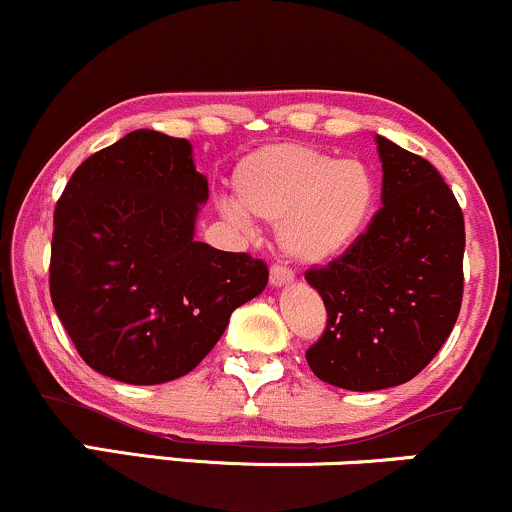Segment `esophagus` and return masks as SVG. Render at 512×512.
<instances>
[{
	"label": "esophagus",
	"mask_w": 512,
	"mask_h": 512,
	"mask_svg": "<svg viewBox=\"0 0 512 512\" xmlns=\"http://www.w3.org/2000/svg\"><path fill=\"white\" fill-rule=\"evenodd\" d=\"M294 282V275L290 268L285 266H270V285L273 287H290Z\"/></svg>",
	"instance_id": "1"
}]
</instances>
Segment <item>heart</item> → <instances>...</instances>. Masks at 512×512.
<instances>
[{"label":"heart","mask_w":512,"mask_h":512,"mask_svg":"<svg viewBox=\"0 0 512 512\" xmlns=\"http://www.w3.org/2000/svg\"><path fill=\"white\" fill-rule=\"evenodd\" d=\"M237 201L222 203L234 227L275 225L278 249L299 266H326L364 232L376 201L374 174L362 160L299 143L254 150L234 170Z\"/></svg>","instance_id":"heart-1"}]
</instances>
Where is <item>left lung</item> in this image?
Here are the masks:
<instances>
[{"label":"left lung","instance_id":"8db88e82","mask_svg":"<svg viewBox=\"0 0 512 512\" xmlns=\"http://www.w3.org/2000/svg\"><path fill=\"white\" fill-rule=\"evenodd\" d=\"M378 210L357 242L306 282L328 311L306 362L321 381L357 393L400 386L424 369L458 321L465 220L429 160L376 136Z\"/></svg>","mask_w":512,"mask_h":512}]
</instances>
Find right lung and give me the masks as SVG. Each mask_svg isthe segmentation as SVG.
Instances as JSON below:
<instances>
[{
	"instance_id": "add662e5",
	"label": "right lung",
	"mask_w": 512,
	"mask_h": 512,
	"mask_svg": "<svg viewBox=\"0 0 512 512\" xmlns=\"http://www.w3.org/2000/svg\"><path fill=\"white\" fill-rule=\"evenodd\" d=\"M208 179L186 138L138 129L71 174L57 210L50 294L90 369L131 386L189 374L266 263L196 242Z\"/></svg>"
}]
</instances>
